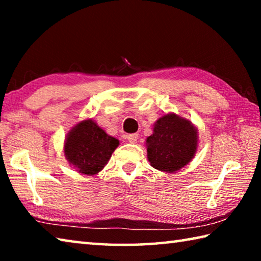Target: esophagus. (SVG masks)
<instances>
[{
    "instance_id": "1",
    "label": "esophagus",
    "mask_w": 261,
    "mask_h": 261,
    "mask_svg": "<svg viewBox=\"0 0 261 261\" xmlns=\"http://www.w3.org/2000/svg\"><path fill=\"white\" fill-rule=\"evenodd\" d=\"M126 138H127V140L130 141L131 144H135L136 141H137V139H138V134H130V135L126 136Z\"/></svg>"
}]
</instances>
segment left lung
<instances>
[{
  "mask_svg": "<svg viewBox=\"0 0 261 261\" xmlns=\"http://www.w3.org/2000/svg\"><path fill=\"white\" fill-rule=\"evenodd\" d=\"M146 143L151 166L174 173L188 165L196 153L197 131L189 121L169 114L155 123Z\"/></svg>",
  "mask_w": 261,
  "mask_h": 261,
  "instance_id": "obj_1",
  "label": "left lung"
}]
</instances>
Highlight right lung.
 Returning a JSON list of instances; mask_svg holds the SVG:
<instances>
[{
  "instance_id": "right-lung-1",
  "label": "right lung",
  "mask_w": 261,
  "mask_h": 261,
  "mask_svg": "<svg viewBox=\"0 0 261 261\" xmlns=\"http://www.w3.org/2000/svg\"><path fill=\"white\" fill-rule=\"evenodd\" d=\"M118 140L108 136L92 120L83 121L68 135L64 153L79 173L98 174L107 165Z\"/></svg>"
}]
</instances>
